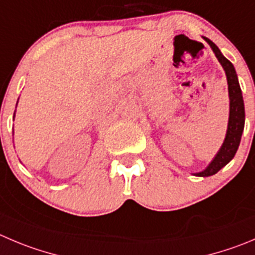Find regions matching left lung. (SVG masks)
<instances>
[{
	"label": "left lung",
	"instance_id": "8db88e82",
	"mask_svg": "<svg viewBox=\"0 0 255 255\" xmlns=\"http://www.w3.org/2000/svg\"><path fill=\"white\" fill-rule=\"evenodd\" d=\"M209 46L212 47L213 52L215 53L218 61L224 69L225 75H227L228 82V93H229V120H228V129L225 134V139L220 146L219 151L214 156V159L209 162V165L204 170L194 173L195 176H212L217 174L222 168H224L228 162L234 157L235 152L238 150L239 144H241L242 134L244 130V123H246V110H244V101L242 90L239 86L238 75L235 72L234 66L232 62L224 57L218 46L209 38L203 37Z\"/></svg>",
	"mask_w": 255,
	"mask_h": 255
}]
</instances>
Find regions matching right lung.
Listing matches in <instances>:
<instances>
[{"instance_id":"obj_1","label":"right lung","mask_w":255,"mask_h":255,"mask_svg":"<svg viewBox=\"0 0 255 255\" xmlns=\"http://www.w3.org/2000/svg\"><path fill=\"white\" fill-rule=\"evenodd\" d=\"M17 103H18V101H17ZM14 114H16V111H14ZM13 119H14V115H13Z\"/></svg>"}]
</instances>
